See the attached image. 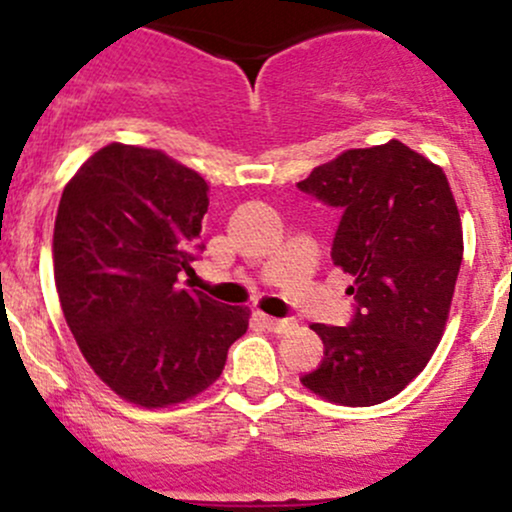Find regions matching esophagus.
<instances>
[{
  "mask_svg": "<svg viewBox=\"0 0 512 512\" xmlns=\"http://www.w3.org/2000/svg\"><path fill=\"white\" fill-rule=\"evenodd\" d=\"M260 320L269 330H272V333H289V330L296 328V320L291 318H272V316H265V313H260Z\"/></svg>",
  "mask_w": 512,
  "mask_h": 512,
  "instance_id": "obj_1",
  "label": "esophagus"
}]
</instances>
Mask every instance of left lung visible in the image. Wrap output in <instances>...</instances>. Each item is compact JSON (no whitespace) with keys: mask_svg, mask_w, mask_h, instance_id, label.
Wrapping results in <instances>:
<instances>
[{"mask_svg":"<svg viewBox=\"0 0 512 512\" xmlns=\"http://www.w3.org/2000/svg\"><path fill=\"white\" fill-rule=\"evenodd\" d=\"M299 189L342 209L333 262L357 301L347 328L311 325L325 357L301 384L338 406L389 401L430 362L452 308L464 235L445 172L389 140L345 150Z\"/></svg>","mask_w":512,"mask_h":512,"instance_id":"obj_1","label":"left lung"}]
</instances>
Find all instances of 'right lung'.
<instances>
[{
	"label": "right lung",
	"mask_w": 512,
	"mask_h": 512,
	"mask_svg": "<svg viewBox=\"0 0 512 512\" xmlns=\"http://www.w3.org/2000/svg\"><path fill=\"white\" fill-rule=\"evenodd\" d=\"M209 184L162 150L109 143L65 184L55 289L94 374L123 401L170 408L218 379L250 308L179 289L201 250Z\"/></svg>",
	"instance_id": "1"
}]
</instances>
